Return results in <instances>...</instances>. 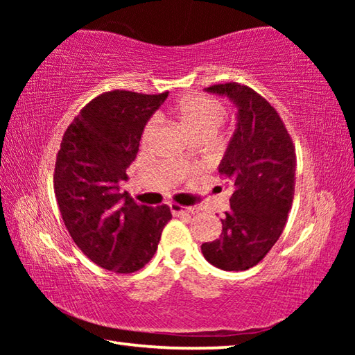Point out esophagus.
I'll return each instance as SVG.
<instances>
[{
    "mask_svg": "<svg viewBox=\"0 0 355 355\" xmlns=\"http://www.w3.org/2000/svg\"><path fill=\"white\" fill-rule=\"evenodd\" d=\"M171 211L175 216H188L192 213V208L178 205V203H171Z\"/></svg>",
    "mask_w": 355,
    "mask_h": 355,
    "instance_id": "34e87169",
    "label": "esophagus"
}]
</instances>
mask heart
<instances>
[{
	"instance_id": "heart-1",
	"label": "heart",
	"mask_w": 355,
	"mask_h": 355,
	"mask_svg": "<svg viewBox=\"0 0 355 355\" xmlns=\"http://www.w3.org/2000/svg\"><path fill=\"white\" fill-rule=\"evenodd\" d=\"M173 114L191 136H213L224 122L225 107L216 98L205 97V95H189L177 101L173 106ZM155 128L156 119L148 120L142 133L144 141L153 135Z\"/></svg>"
}]
</instances>
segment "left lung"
Segmentation results:
<instances>
[{
    "mask_svg": "<svg viewBox=\"0 0 355 355\" xmlns=\"http://www.w3.org/2000/svg\"><path fill=\"white\" fill-rule=\"evenodd\" d=\"M205 91L230 98L238 122L219 164L233 189L230 209L220 219V238L203 243L202 254L224 271H245L284 232L294 197L296 150L279 112L254 89L230 81Z\"/></svg>",
    "mask_w": 355,
    "mask_h": 355,
    "instance_id": "8db88e82",
    "label": "left lung"
}]
</instances>
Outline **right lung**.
I'll return each mask as SVG.
<instances>
[{
  "label": "right lung",
  "mask_w": 355,
  "mask_h": 355,
  "mask_svg": "<svg viewBox=\"0 0 355 355\" xmlns=\"http://www.w3.org/2000/svg\"><path fill=\"white\" fill-rule=\"evenodd\" d=\"M167 94H101L62 136L53 177L59 211L83 254L107 271L130 274L146 266L172 219L167 205H137L119 191L139 152L144 127Z\"/></svg>",
  "instance_id": "obj_1"
}]
</instances>
